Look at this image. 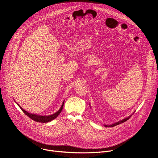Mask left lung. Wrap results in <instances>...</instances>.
Here are the masks:
<instances>
[{"mask_svg":"<svg viewBox=\"0 0 158 158\" xmlns=\"http://www.w3.org/2000/svg\"><path fill=\"white\" fill-rule=\"evenodd\" d=\"M90 108H91V106H90ZM134 113V112L132 114H131L130 116H128V117H126V118H123V119H122V120H120V121H118V122H117L114 123H113V124H111V125H104V126H105V127H114V126H116V125H119V124H120V123H122L125 122V121L128 120L129 118H130V117H131V116L132 115V114H133Z\"/></svg>","mask_w":158,"mask_h":158,"instance_id":"8db88e82","label":"left lung"}]
</instances>
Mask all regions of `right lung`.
Listing matches in <instances>:
<instances>
[{
  "label": "right lung",
  "instance_id": "add662e5",
  "mask_svg": "<svg viewBox=\"0 0 158 158\" xmlns=\"http://www.w3.org/2000/svg\"><path fill=\"white\" fill-rule=\"evenodd\" d=\"M14 102H16V101H14ZM64 102H65V100H64V102H62L61 107L60 108V109L58 111H57L55 113H54L52 114H50V115H40V114H36L30 113V112L26 111L25 110H24L16 102V103L19 106V107L21 109V110L26 114L27 116L29 117L30 118H31L34 121L38 122H41V123H47V122H51L52 120L56 118L57 117V116H58L59 114L60 113V112L62 111V110L63 109V106H64Z\"/></svg>",
  "mask_w": 158,
  "mask_h": 158
}]
</instances>
